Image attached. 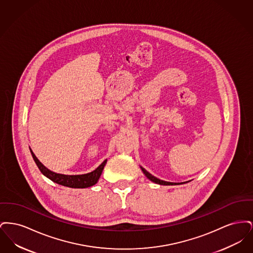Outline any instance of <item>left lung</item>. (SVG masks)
I'll return each mask as SVG.
<instances>
[{
    "label": "left lung",
    "instance_id": "left-lung-1",
    "mask_svg": "<svg viewBox=\"0 0 253 253\" xmlns=\"http://www.w3.org/2000/svg\"><path fill=\"white\" fill-rule=\"evenodd\" d=\"M141 169H142V171H143V173L146 175L147 178H149L150 180L153 181V182H155V183H157V184H159V185H166V186H167V185H177V184H181V183H172V182H167V181L158 179L156 176H154L153 174H151L149 171H147L144 168H141Z\"/></svg>",
    "mask_w": 253,
    "mask_h": 253
}]
</instances>
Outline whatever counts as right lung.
Wrapping results in <instances>:
<instances>
[{"instance_id":"add662e5","label":"right lung","mask_w":253,"mask_h":253,"mask_svg":"<svg viewBox=\"0 0 253 253\" xmlns=\"http://www.w3.org/2000/svg\"><path fill=\"white\" fill-rule=\"evenodd\" d=\"M32 157L35 161V163L38 166V168L40 169L41 172L45 175L50 180L60 184L65 187H69V188H77V189H84V188H88L91 187L93 185L96 184L97 180L99 179L101 172L104 169V166L107 162V159L104 160L97 168L89 172V173H85V174H77V175H67V174H61V173H57L54 172L52 170H50L46 168L42 162H40V160L37 158L36 156L34 155V153L32 152V150L30 149Z\"/></svg>"}]
</instances>
